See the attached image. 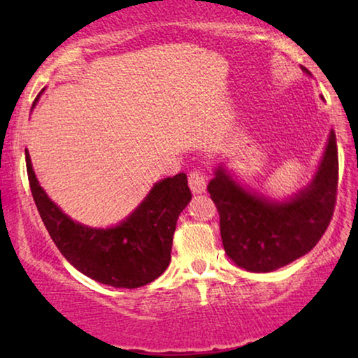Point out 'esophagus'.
I'll return each mask as SVG.
<instances>
[{"mask_svg": "<svg viewBox=\"0 0 358 358\" xmlns=\"http://www.w3.org/2000/svg\"><path fill=\"white\" fill-rule=\"evenodd\" d=\"M189 187L194 194H202L205 192V187H207V178L202 171H192L189 174Z\"/></svg>", "mask_w": 358, "mask_h": 358, "instance_id": "34e87169", "label": "esophagus"}]
</instances>
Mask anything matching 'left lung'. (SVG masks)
<instances>
[{
    "instance_id": "1",
    "label": "left lung",
    "mask_w": 358,
    "mask_h": 358,
    "mask_svg": "<svg viewBox=\"0 0 358 358\" xmlns=\"http://www.w3.org/2000/svg\"><path fill=\"white\" fill-rule=\"evenodd\" d=\"M337 179L339 158L334 131L313 182L288 202H271L248 192L218 168L207 190L217 205L228 257L249 272H272L310 252L334 215Z\"/></svg>"
}]
</instances>
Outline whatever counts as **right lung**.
I'll list each match as a JSON object with an SVG mask.
<instances>
[{
  "mask_svg": "<svg viewBox=\"0 0 358 358\" xmlns=\"http://www.w3.org/2000/svg\"><path fill=\"white\" fill-rule=\"evenodd\" d=\"M37 99L38 96L34 106ZM26 166L42 222L60 252L78 271L104 285L138 288L168 268L178 218L192 199L187 176L180 173L163 179L124 223L96 229L75 223L47 197L34 174L27 151Z\"/></svg>",
  "mask_w": 358,
  "mask_h": 358,
  "instance_id": "1",
  "label": "right lung"
}]
</instances>
